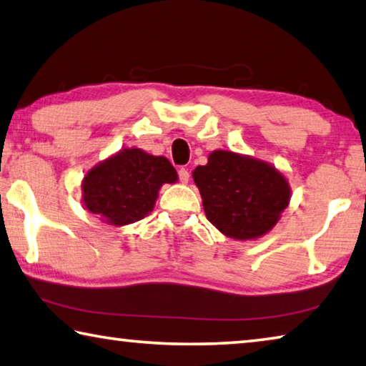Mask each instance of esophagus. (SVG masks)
Segmentation results:
<instances>
[{
	"mask_svg": "<svg viewBox=\"0 0 366 366\" xmlns=\"http://www.w3.org/2000/svg\"><path fill=\"white\" fill-rule=\"evenodd\" d=\"M179 179H181V182H182V184H187V182H189V179H190V172H189V169H185V168H181V169H179Z\"/></svg>",
	"mask_w": 366,
	"mask_h": 366,
	"instance_id": "esophagus-1",
	"label": "esophagus"
}]
</instances>
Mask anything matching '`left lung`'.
<instances>
[{
    "instance_id": "obj_1",
    "label": "left lung",
    "mask_w": 366,
    "mask_h": 366,
    "mask_svg": "<svg viewBox=\"0 0 366 366\" xmlns=\"http://www.w3.org/2000/svg\"><path fill=\"white\" fill-rule=\"evenodd\" d=\"M192 177L200 190L207 219L235 240L263 237L277 224L290 202L287 177L249 154L214 150Z\"/></svg>"
}]
</instances>
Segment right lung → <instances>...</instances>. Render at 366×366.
Listing matches in <instances>:
<instances>
[{"instance_id":"right-lung-1","label":"right lung","mask_w":366,"mask_h":366,"mask_svg":"<svg viewBox=\"0 0 366 366\" xmlns=\"http://www.w3.org/2000/svg\"><path fill=\"white\" fill-rule=\"evenodd\" d=\"M177 182L168 158L137 147L97 163L82 181V203L109 226H127L150 214L163 184Z\"/></svg>"}]
</instances>
